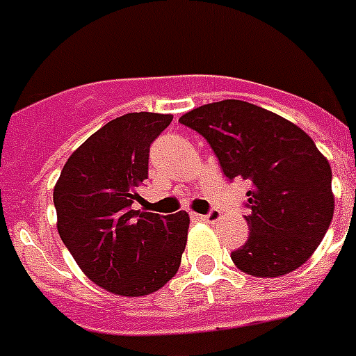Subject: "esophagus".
<instances>
[{
	"label": "esophagus",
	"mask_w": 356,
	"mask_h": 356,
	"mask_svg": "<svg viewBox=\"0 0 356 356\" xmlns=\"http://www.w3.org/2000/svg\"><path fill=\"white\" fill-rule=\"evenodd\" d=\"M199 219H201V221H207V223H216L218 219H221V212H219L218 208H212L210 212L199 216Z\"/></svg>",
	"instance_id": "obj_1"
}]
</instances>
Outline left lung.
Returning a JSON list of instances; mask_svg holds the SVG:
<instances>
[{"label":"left lung","instance_id":"obj_1","mask_svg":"<svg viewBox=\"0 0 356 356\" xmlns=\"http://www.w3.org/2000/svg\"><path fill=\"white\" fill-rule=\"evenodd\" d=\"M207 138L230 181H247L250 234L230 254L239 270L276 278L307 261L334 212L331 166L313 138L273 111L221 100L179 118Z\"/></svg>","mask_w":356,"mask_h":356}]
</instances>
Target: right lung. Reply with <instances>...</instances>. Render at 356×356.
<instances>
[{"instance_id":"right-lung-1","label":"right lung","mask_w":356,"mask_h":356,"mask_svg":"<svg viewBox=\"0 0 356 356\" xmlns=\"http://www.w3.org/2000/svg\"><path fill=\"white\" fill-rule=\"evenodd\" d=\"M172 118L148 111L117 117L73 152L54 186L63 245L91 282L118 296L159 291L186 247V212L133 210L148 179L149 146Z\"/></svg>"}]
</instances>
